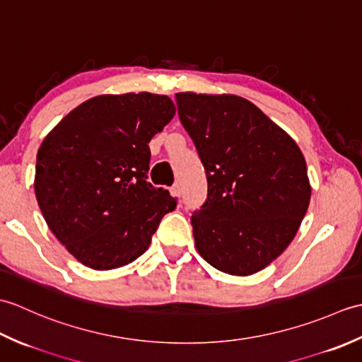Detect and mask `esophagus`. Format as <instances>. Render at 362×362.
<instances>
[{
    "label": "esophagus",
    "instance_id": "34e87169",
    "mask_svg": "<svg viewBox=\"0 0 362 362\" xmlns=\"http://www.w3.org/2000/svg\"><path fill=\"white\" fill-rule=\"evenodd\" d=\"M171 194L180 199V196H182V189H180V185H179V183H175V185L171 188Z\"/></svg>",
    "mask_w": 362,
    "mask_h": 362
}]
</instances>
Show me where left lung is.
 <instances>
[{
	"instance_id": "left-lung-1",
	"label": "left lung",
	"mask_w": 362,
	"mask_h": 362,
	"mask_svg": "<svg viewBox=\"0 0 362 362\" xmlns=\"http://www.w3.org/2000/svg\"><path fill=\"white\" fill-rule=\"evenodd\" d=\"M175 103L209 183L191 216L197 252L226 274H255L281 255L308 210L303 153L241 96L188 91Z\"/></svg>"
}]
</instances>
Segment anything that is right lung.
Segmentation results:
<instances>
[{"instance_id":"right-lung-1","label":"right lung","mask_w":362,"mask_h":362,"mask_svg":"<svg viewBox=\"0 0 362 362\" xmlns=\"http://www.w3.org/2000/svg\"><path fill=\"white\" fill-rule=\"evenodd\" d=\"M165 95L91 98L46 135L37 152L35 197L54 236L96 271L148 250L175 197L148 179L151 138L173 119Z\"/></svg>"}]
</instances>
